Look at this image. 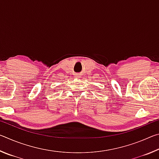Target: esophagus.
Wrapping results in <instances>:
<instances>
[{
  "instance_id": "1",
  "label": "esophagus",
  "mask_w": 159,
  "mask_h": 159,
  "mask_svg": "<svg viewBox=\"0 0 159 159\" xmlns=\"http://www.w3.org/2000/svg\"><path fill=\"white\" fill-rule=\"evenodd\" d=\"M76 77L79 78V77H80V75H79V74H76Z\"/></svg>"
}]
</instances>
